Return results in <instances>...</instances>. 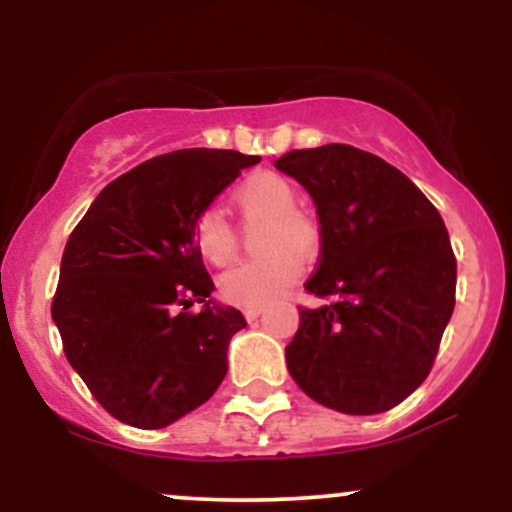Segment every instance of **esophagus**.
<instances>
[{"label": "esophagus", "instance_id": "1", "mask_svg": "<svg viewBox=\"0 0 512 512\" xmlns=\"http://www.w3.org/2000/svg\"><path fill=\"white\" fill-rule=\"evenodd\" d=\"M260 315H262V308H248V310H245V320H248V322L257 320Z\"/></svg>", "mask_w": 512, "mask_h": 512}]
</instances>
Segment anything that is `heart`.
<instances>
[{"mask_svg": "<svg viewBox=\"0 0 512 512\" xmlns=\"http://www.w3.org/2000/svg\"><path fill=\"white\" fill-rule=\"evenodd\" d=\"M245 214L272 219L264 260L243 262L221 276L219 291L240 308H264L281 296L303 272L301 255L317 248V226L298 211V192L276 173H255L233 192ZM199 255L211 264H226L236 252V233L221 209L209 207L195 221Z\"/></svg>", "mask_w": 512, "mask_h": 512, "instance_id": "b5f03b06", "label": "heart"}]
</instances>
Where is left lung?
Segmentation results:
<instances>
[{"label": "left lung", "instance_id": "8db88e82", "mask_svg": "<svg viewBox=\"0 0 512 512\" xmlns=\"http://www.w3.org/2000/svg\"><path fill=\"white\" fill-rule=\"evenodd\" d=\"M308 192L320 219V264L286 346L296 385L322 407L370 416L426 380L455 308L457 262L438 209L380 156L349 144L274 161Z\"/></svg>", "mask_w": 512, "mask_h": 512}]
</instances>
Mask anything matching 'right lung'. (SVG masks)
I'll return each instance as SVG.
<instances>
[{
  "mask_svg": "<svg viewBox=\"0 0 512 512\" xmlns=\"http://www.w3.org/2000/svg\"><path fill=\"white\" fill-rule=\"evenodd\" d=\"M260 161L221 149L149 158L105 185L69 236L52 320L69 366L122 424L166 428L226 378L248 322L211 298L195 221Z\"/></svg>",
  "mask_w": 512,
  "mask_h": 512,
  "instance_id": "obj_1",
  "label": "right lung"
}]
</instances>
